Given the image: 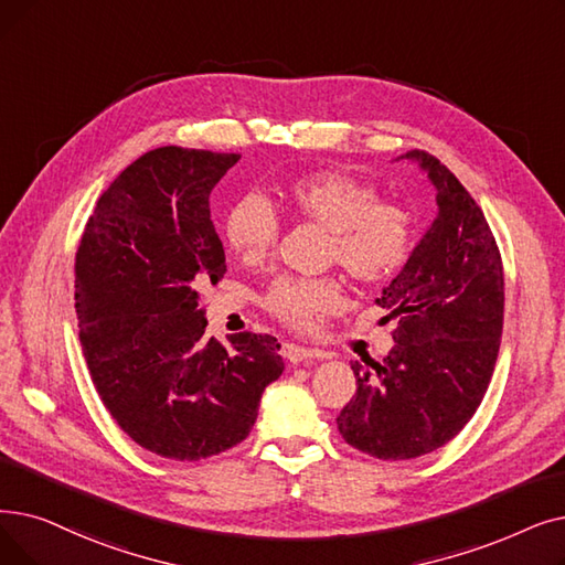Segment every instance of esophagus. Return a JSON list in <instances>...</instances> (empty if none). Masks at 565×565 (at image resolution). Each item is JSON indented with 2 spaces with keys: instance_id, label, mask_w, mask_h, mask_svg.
Listing matches in <instances>:
<instances>
[{
  "instance_id": "esophagus-1",
  "label": "esophagus",
  "mask_w": 565,
  "mask_h": 565,
  "mask_svg": "<svg viewBox=\"0 0 565 565\" xmlns=\"http://www.w3.org/2000/svg\"><path fill=\"white\" fill-rule=\"evenodd\" d=\"M281 355H284L290 364H300V362L311 360V358H326V353L311 351V349H305V347H298V343H284Z\"/></svg>"
}]
</instances>
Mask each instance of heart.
<instances>
[{
	"label": "heart",
	"mask_w": 565,
	"mask_h": 565,
	"mask_svg": "<svg viewBox=\"0 0 565 565\" xmlns=\"http://www.w3.org/2000/svg\"><path fill=\"white\" fill-rule=\"evenodd\" d=\"M284 205L300 218L330 233V258L364 284H383L395 277L413 252V218L395 205L379 201V193L339 170L292 180ZM279 222L265 201L249 195L231 207L224 237L244 263H260L273 252ZM341 302L332 279L279 277L267 288L265 309L292 330H313Z\"/></svg>",
	"instance_id": "b5f03b06"
}]
</instances>
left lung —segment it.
<instances>
[{"instance_id": "1", "label": "left lung", "mask_w": 565, "mask_h": 565, "mask_svg": "<svg viewBox=\"0 0 565 565\" xmlns=\"http://www.w3.org/2000/svg\"><path fill=\"white\" fill-rule=\"evenodd\" d=\"M436 189V218L376 305L397 318L395 347L351 362L353 399L337 427L379 459H413L446 446L478 411L501 347L503 265L471 193L436 157L411 150Z\"/></svg>"}]
</instances>
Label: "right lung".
<instances>
[{
  "label": "right lung",
  "instance_id": "add662e5",
  "mask_svg": "<svg viewBox=\"0 0 565 565\" xmlns=\"http://www.w3.org/2000/svg\"><path fill=\"white\" fill-rule=\"evenodd\" d=\"M239 154L159 147L104 191L76 254V313L96 392L138 446L178 461L249 436L284 372L273 334L205 337L199 288L226 275L210 193Z\"/></svg>",
  "mask_w": 565,
  "mask_h": 565
}]
</instances>
